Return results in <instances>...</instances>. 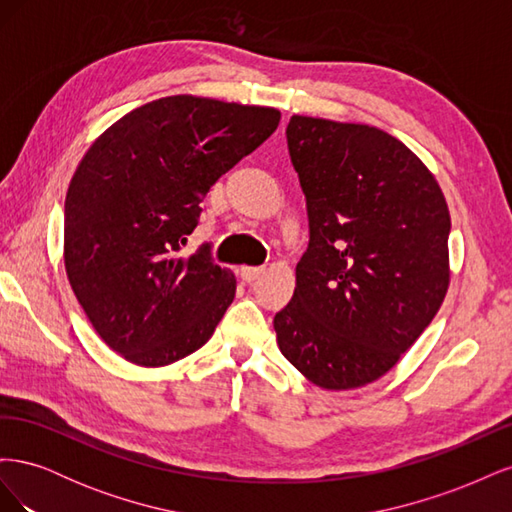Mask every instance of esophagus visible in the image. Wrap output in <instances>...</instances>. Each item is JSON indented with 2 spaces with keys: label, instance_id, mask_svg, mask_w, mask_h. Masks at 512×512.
I'll use <instances>...</instances> for the list:
<instances>
[{
  "label": "esophagus",
  "instance_id": "34e87169",
  "mask_svg": "<svg viewBox=\"0 0 512 512\" xmlns=\"http://www.w3.org/2000/svg\"><path fill=\"white\" fill-rule=\"evenodd\" d=\"M262 273H265V267H241V277L250 284L256 282Z\"/></svg>",
  "mask_w": 512,
  "mask_h": 512
}]
</instances>
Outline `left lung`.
<instances>
[{"instance_id": "8db88e82", "label": "left lung", "mask_w": 512, "mask_h": 512, "mask_svg": "<svg viewBox=\"0 0 512 512\" xmlns=\"http://www.w3.org/2000/svg\"><path fill=\"white\" fill-rule=\"evenodd\" d=\"M286 136L309 245L273 318L277 346L320 389H359L438 314L451 284V213L431 170L384 130L292 115Z\"/></svg>"}]
</instances>
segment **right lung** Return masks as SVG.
I'll list each match as a JSON object with an SVG mask.
<instances>
[{
	"label": "right lung",
	"mask_w": 512,
	"mask_h": 512,
	"mask_svg": "<svg viewBox=\"0 0 512 512\" xmlns=\"http://www.w3.org/2000/svg\"><path fill=\"white\" fill-rule=\"evenodd\" d=\"M280 111L200 96L134 108L104 130L66 194L64 265L102 342L164 367L209 342L237 280L207 256H177L211 185L280 126Z\"/></svg>",
	"instance_id": "obj_1"
}]
</instances>
